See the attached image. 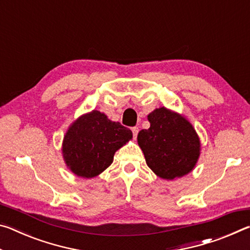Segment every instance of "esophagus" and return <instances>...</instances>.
Segmentation results:
<instances>
[{
  "label": "esophagus",
  "mask_w": 250,
  "mask_h": 250,
  "mask_svg": "<svg viewBox=\"0 0 250 250\" xmlns=\"http://www.w3.org/2000/svg\"><path fill=\"white\" fill-rule=\"evenodd\" d=\"M132 133H133V138H137V135H138V133H139V128L138 126H133L132 129Z\"/></svg>",
  "instance_id": "obj_1"
}]
</instances>
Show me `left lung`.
<instances>
[{"label":"left lung","mask_w":250,"mask_h":250,"mask_svg":"<svg viewBox=\"0 0 250 250\" xmlns=\"http://www.w3.org/2000/svg\"><path fill=\"white\" fill-rule=\"evenodd\" d=\"M147 120L150 128L138 134L147 167L164 180L188 174L201 151L200 138L191 122L166 107L153 110Z\"/></svg>","instance_id":"1"}]
</instances>
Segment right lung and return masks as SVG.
<instances>
[{"instance_id": "add662e5", "label": "right lung", "mask_w": 250, "mask_h": 250, "mask_svg": "<svg viewBox=\"0 0 250 250\" xmlns=\"http://www.w3.org/2000/svg\"><path fill=\"white\" fill-rule=\"evenodd\" d=\"M131 139L130 129L92 110L70 125L62 141V156L74 174L91 179L112 163L116 151Z\"/></svg>"}]
</instances>
